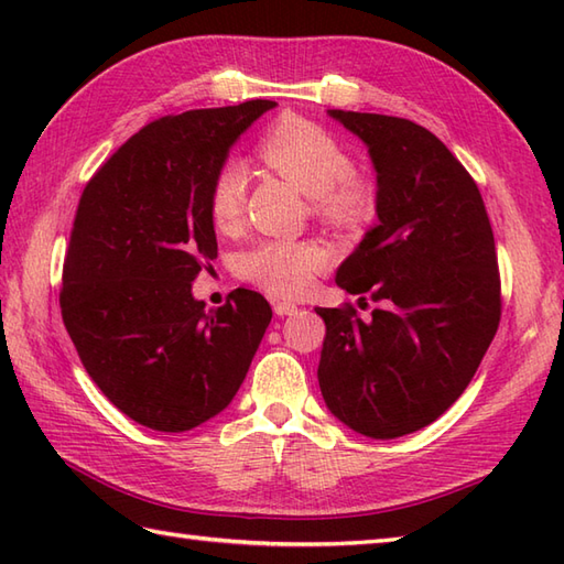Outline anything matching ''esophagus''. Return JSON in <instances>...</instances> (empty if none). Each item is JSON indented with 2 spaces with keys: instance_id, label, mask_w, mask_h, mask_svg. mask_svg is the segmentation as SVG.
<instances>
[{
  "instance_id": "34e87169",
  "label": "esophagus",
  "mask_w": 564,
  "mask_h": 564,
  "mask_svg": "<svg viewBox=\"0 0 564 564\" xmlns=\"http://www.w3.org/2000/svg\"><path fill=\"white\" fill-rule=\"evenodd\" d=\"M273 313L279 315V317L293 315V313H297V305H295V303H289V301H273Z\"/></svg>"
}]
</instances>
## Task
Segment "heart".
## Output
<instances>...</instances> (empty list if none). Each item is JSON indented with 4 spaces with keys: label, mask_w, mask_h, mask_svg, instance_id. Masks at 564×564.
<instances>
[{
    "label": "heart",
    "mask_w": 564,
    "mask_h": 564,
    "mask_svg": "<svg viewBox=\"0 0 564 564\" xmlns=\"http://www.w3.org/2000/svg\"><path fill=\"white\" fill-rule=\"evenodd\" d=\"M259 160L273 172L291 178L310 194V203L322 223L341 230H356L376 215L378 196L368 178L354 174L351 154L327 130L303 121L281 118L261 135ZM247 172L242 164L225 162L215 170L208 186V210L218 227L239 220L245 206ZM327 254L315 242L267 239L239 259L245 279L275 295H301L315 273L325 269Z\"/></svg>",
    "instance_id": "b5f03b06"
}]
</instances>
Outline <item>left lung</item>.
<instances>
[{
	"instance_id": "left-lung-1",
	"label": "left lung",
	"mask_w": 564,
	"mask_h": 564,
	"mask_svg": "<svg viewBox=\"0 0 564 564\" xmlns=\"http://www.w3.org/2000/svg\"><path fill=\"white\" fill-rule=\"evenodd\" d=\"M378 172V225L337 271L346 293L382 303L317 307L327 334L317 380L329 412L358 434L429 426L470 386L501 317L495 235L475 178L406 118L332 109ZM366 301V297H361Z\"/></svg>"
}]
</instances>
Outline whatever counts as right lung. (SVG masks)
<instances>
[{"mask_svg":"<svg viewBox=\"0 0 564 564\" xmlns=\"http://www.w3.org/2000/svg\"><path fill=\"white\" fill-rule=\"evenodd\" d=\"M254 99L140 128L84 186L59 310L89 378L133 422L178 434L232 402L271 322L237 289L223 307L191 295L218 257L208 186L235 140L273 109Z\"/></svg>","mask_w":564,"mask_h":564,"instance_id":"add662e5","label":"right lung"}]
</instances>
